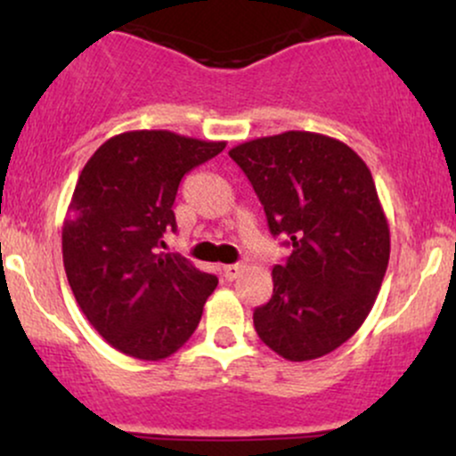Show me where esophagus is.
Here are the masks:
<instances>
[{
	"mask_svg": "<svg viewBox=\"0 0 456 456\" xmlns=\"http://www.w3.org/2000/svg\"><path fill=\"white\" fill-rule=\"evenodd\" d=\"M242 270H244L242 264L223 265V274H224V279H227V281H235V279H238V276L242 274Z\"/></svg>",
	"mask_w": 456,
	"mask_h": 456,
	"instance_id": "esophagus-1",
	"label": "esophagus"
}]
</instances>
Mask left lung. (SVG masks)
Masks as SVG:
<instances>
[{
	"label": "left lung",
	"mask_w": 456,
	"mask_h": 456,
	"mask_svg": "<svg viewBox=\"0 0 456 456\" xmlns=\"http://www.w3.org/2000/svg\"><path fill=\"white\" fill-rule=\"evenodd\" d=\"M253 184L272 235L291 244L274 291L255 311L259 338L291 362L322 358L369 317L390 259V229L366 162L306 130L229 150Z\"/></svg>",
	"instance_id": "1"
}]
</instances>
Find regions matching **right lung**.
I'll return each mask as SVG.
<instances>
[{
  "instance_id": "obj_1",
  "label": "right lung",
  "mask_w": 456,
  "mask_h": 456,
  "mask_svg": "<svg viewBox=\"0 0 456 456\" xmlns=\"http://www.w3.org/2000/svg\"><path fill=\"white\" fill-rule=\"evenodd\" d=\"M224 145L128 130L104 141L83 167L61 227L64 270L83 315L118 352L169 358L201 322L218 279L159 246L175 229L182 177Z\"/></svg>"
}]
</instances>
